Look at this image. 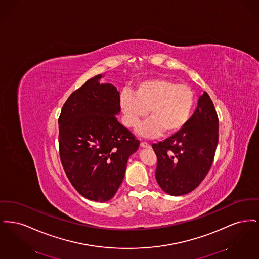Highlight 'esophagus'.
<instances>
[{
    "mask_svg": "<svg viewBox=\"0 0 259 259\" xmlns=\"http://www.w3.org/2000/svg\"><path fill=\"white\" fill-rule=\"evenodd\" d=\"M141 147L142 148H150V145L147 142H141Z\"/></svg>",
    "mask_w": 259,
    "mask_h": 259,
    "instance_id": "1",
    "label": "esophagus"
}]
</instances>
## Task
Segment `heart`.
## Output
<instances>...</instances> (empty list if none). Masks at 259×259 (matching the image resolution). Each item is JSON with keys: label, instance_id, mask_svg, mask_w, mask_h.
Instances as JSON below:
<instances>
[{"label": "heart", "instance_id": "heart-1", "mask_svg": "<svg viewBox=\"0 0 259 259\" xmlns=\"http://www.w3.org/2000/svg\"><path fill=\"white\" fill-rule=\"evenodd\" d=\"M195 104L193 90L167 78H149L140 81L135 92L124 89L119 96L122 121L135 128L147 117L150 119L139 128V134L147 138L172 135L188 122Z\"/></svg>", "mask_w": 259, "mask_h": 259}]
</instances>
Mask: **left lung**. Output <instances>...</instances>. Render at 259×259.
Masks as SVG:
<instances>
[{
	"instance_id": "1",
	"label": "left lung",
	"mask_w": 259,
	"mask_h": 259,
	"mask_svg": "<svg viewBox=\"0 0 259 259\" xmlns=\"http://www.w3.org/2000/svg\"><path fill=\"white\" fill-rule=\"evenodd\" d=\"M218 142V113L209 94L204 92L185 127L152 144L157 157L155 179L161 188L172 196L194 190L209 172Z\"/></svg>"
}]
</instances>
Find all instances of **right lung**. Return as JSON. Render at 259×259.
Returning a JSON list of instances; mask_svg holds the SVG:
<instances>
[{"label":"right lung","instance_id":"add662e5","mask_svg":"<svg viewBox=\"0 0 259 259\" xmlns=\"http://www.w3.org/2000/svg\"><path fill=\"white\" fill-rule=\"evenodd\" d=\"M98 74L74 90L58 118L59 154L70 183L83 197L106 202L123 181L140 141L118 122L119 92Z\"/></svg>","mask_w":259,"mask_h":259}]
</instances>
